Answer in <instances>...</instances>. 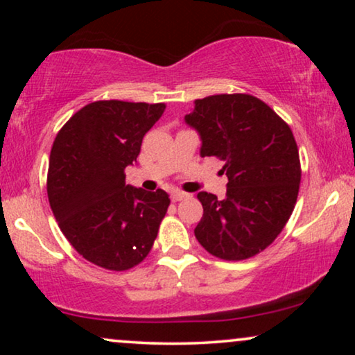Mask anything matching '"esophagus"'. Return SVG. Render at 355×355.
Listing matches in <instances>:
<instances>
[{"mask_svg":"<svg viewBox=\"0 0 355 355\" xmlns=\"http://www.w3.org/2000/svg\"><path fill=\"white\" fill-rule=\"evenodd\" d=\"M189 193H184V192H179V191H174L171 192V200L173 202H181L184 198H187Z\"/></svg>","mask_w":355,"mask_h":355,"instance_id":"obj_1","label":"esophagus"}]
</instances>
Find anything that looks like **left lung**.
<instances>
[{
  "instance_id": "obj_1",
  "label": "left lung",
  "mask_w": 355,
  "mask_h": 355,
  "mask_svg": "<svg viewBox=\"0 0 355 355\" xmlns=\"http://www.w3.org/2000/svg\"><path fill=\"white\" fill-rule=\"evenodd\" d=\"M186 123L200 134L202 157L225 162L226 197L198 192L200 245L221 260H245L265 250L288 223L300 184L293 130L265 101L221 94L193 101Z\"/></svg>"
}]
</instances>
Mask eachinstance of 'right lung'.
I'll return each instance as SVG.
<instances>
[{
    "mask_svg": "<svg viewBox=\"0 0 355 355\" xmlns=\"http://www.w3.org/2000/svg\"><path fill=\"white\" fill-rule=\"evenodd\" d=\"M164 108L94 101L77 111L53 142L46 178L53 215L77 254L105 270L139 265L168 211L166 192L128 186L124 174Z\"/></svg>",
    "mask_w": 355,
    "mask_h": 355,
    "instance_id": "obj_1",
    "label": "right lung"
}]
</instances>
